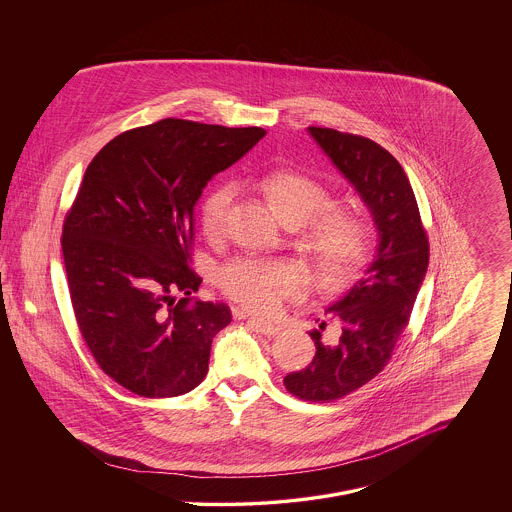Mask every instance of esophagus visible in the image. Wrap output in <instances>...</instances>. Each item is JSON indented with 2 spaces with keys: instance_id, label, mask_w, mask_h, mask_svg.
Listing matches in <instances>:
<instances>
[{
  "instance_id": "34e87169",
  "label": "esophagus",
  "mask_w": 512,
  "mask_h": 512,
  "mask_svg": "<svg viewBox=\"0 0 512 512\" xmlns=\"http://www.w3.org/2000/svg\"><path fill=\"white\" fill-rule=\"evenodd\" d=\"M248 323L254 326L258 332L266 334V336H276V334H279V330H281L278 325H274V323H270L266 319H258V317H248Z\"/></svg>"
}]
</instances>
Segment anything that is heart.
Wrapping results in <instances>:
<instances>
[{"label": "heart", "instance_id": "obj_1", "mask_svg": "<svg viewBox=\"0 0 512 512\" xmlns=\"http://www.w3.org/2000/svg\"><path fill=\"white\" fill-rule=\"evenodd\" d=\"M283 223L295 219L313 225L334 207V197L317 180L297 172H276L262 180ZM236 199V184L223 182L211 187L201 201V229L207 238L225 233L227 217ZM368 246V229L352 213L330 215L311 234V252L317 270L328 281L340 279L358 264ZM219 287L242 307L274 315L283 301L297 297L305 289L303 272L289 262L260 258H234L219 270Z\"/></svg>", "mask_w": 512, "mask_h": 512}]
</instances>
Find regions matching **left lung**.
I'll use <instances>...</instances> for the list:
<instances>
[{"label":"left lung","mask_w":512,"mask_h":512,"mask_svg":"<svg viewBox=\"0 0 512 512\" xmlns=\"http://www.w3.org/2000/svg\"><path fill=\"white\" fill-rule=\"evenodd\" d=\"M307 131L366 203L377 231L362 278L326 309L340 321V338L323 344L321 332H311L313 362L283 379L291 395L325 403L366 385L389 362L428 270V238L411 182L383 146L334 129Z\"/></svg>","instance_id":"obj_1"}]
</instances>
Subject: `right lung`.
Wrapping results in <instances>:
<instances>
[{
    "label": "right lung",
    "instance_id": "obj_1",
    "mask_svg": "<svg viewBox=\"0 0 512 512\" xmlns=\"http://www.w3.org/2000/svg\"><path fill=\"white\" fill-rule=\"evenodd\" d=\"M264 135L162 119L107 142L84 174L62 229L74 315L97 366L140 397L184 395L207 375L233 317L189 299L201 285L187 266L193 209Z\"/></svg>",
    "mask_w": 512,
    "mask_h": 512
}]
</instances>
